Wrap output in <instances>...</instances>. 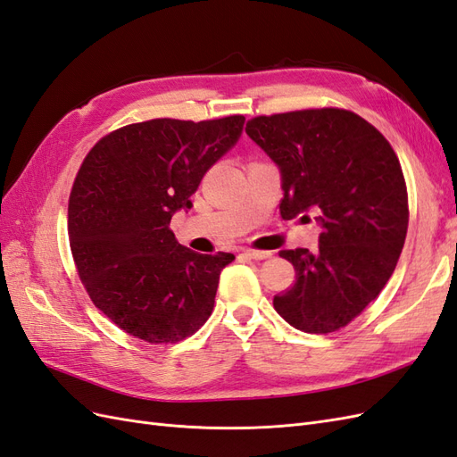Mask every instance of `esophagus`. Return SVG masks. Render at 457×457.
I'll return each instance as SVG.
<instances>
[{"instance_id":"esophagus-1","label":"esophagus","mask_w":457,"mask_h":457,"mask_svg":"<svg viewBox=\"0 0 457 457\" xmlns=\"http://www.w3.org/2000/svg\"><path fill=\"white\" fill-rule=\"evenodd\" d=\"M243 256H245V258H249V260H268V258H271V253H266V251H251V249H246V251H243Z\"/></svg>"}]
</instances>
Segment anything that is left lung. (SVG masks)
<instances>
[{"mask_svg":"<svg viewBox=\"0 0 457 457\" xmlns=\"http://www.w3.org/2000/svg\"><path fill=\"white\" fill-rule=\"evenodd\" d=\"M279 168L281 216L316 214L318 251H281L296 281L273 308L306 333L354 320L393 276L408 233L402 166L381 132L343 109L256 116L245 128Z\"/></svg>","mask_w":457,"mask_h":457,"instance_id":"8db88e82","label":"left lung"}]
</instances>
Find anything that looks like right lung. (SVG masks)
Here are the masks:
<instances>
[{"label": "right lung", "mask_w": 457, "mask_h": 457, "mask_svg": "<svg viewBox=\"0 0 457 457\" xmlns=\"http://www.w3.org/2000/svg\"><path fill=\"white\" fill-rule=\"evenodd\" d=\"M245 116L124 126L87 153L69 201L74 262L94 304L132 337L178 343L212 314L220 271L236 256L199 254L170 229Z\"/></svg>", "instance_id": "1"}]
</instances>
